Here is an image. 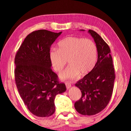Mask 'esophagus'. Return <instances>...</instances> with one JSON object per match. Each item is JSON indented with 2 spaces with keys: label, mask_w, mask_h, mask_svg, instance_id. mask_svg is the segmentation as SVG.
<instances>
[{
  "label": "esophagus",
  "mask_w": 131,
  "mask_h": 131,
  "mask_svg": "<svg viewBox=\"0 0 131 131\" xmlns=\"http://www.w3.org/2000/svg\"><path fill=\"white\" fill-rule=\"evenodd\" d=\"M65 85H66V88L67 89H69L72 86V85L70 84V83L69 82H66L65 83Z\"/></svg>",
  "instance_id": "obj_1"
}]
</instances>
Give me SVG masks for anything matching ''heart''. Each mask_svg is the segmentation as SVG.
I'll return each mask as SVG.
<instances>
[{
    "mask_svg": "<svg viewBox=\"0 0 131 131\" xmlns=\"http://www.w3.org/2000/svg\"><path fill=\"white\" fill-rule=\"evenodd\" d=\"M58 50L50 53L52 67L57 72L65 68L67 61L69 66L60 74L62 79H74L84 76L93 69L97 59V47L92 40L69 36L58 44Z\"/></svg>",
    "mask_w": 131,
    "mask_h": 131,
    "instance_id": "1",
    "label": "heart"
}]
</instances>
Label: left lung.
Wrapping results in <instances>:
<instances>
[{
  "label": "left lung",
  "mask_w": 131,
  "mask_h": 131,
  "mask_svg": "<svg viewBox=\"0 0 131 131\" xmlns=\"http://www.w3.org/2000/svg\"><path fill=\"white\" fill-rule=\"evenodd\" d=\"M89 32L96 43L98 59L93 69L75 84L82 95L74 108L81 115L90 116L100 112L108 104L116 75L108 45L94 31L89 30Z\"/></svg>",
  "instance_id": "1"
}]
</instances>
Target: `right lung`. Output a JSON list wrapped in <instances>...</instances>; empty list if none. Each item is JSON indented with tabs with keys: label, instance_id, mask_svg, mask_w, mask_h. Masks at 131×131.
<instances>
[{
	"label": "right lung",
	"instance_id": "1",
	"mask_svg": "<svg viewBox=\"0 0 131 131\" xmlns=\"http://www.w3.org/2000/svg\"><path fill=\"white\" fill-rule=\"evenodd\" d=\"M62 32L34 31L26 37L15 57V84L27 109L38 117L55 112L56 95L66 91L65 84L51 69V45Z\"/></svg>",
	"mask_w": 131,
	"mask_h": 131
}]
</instances>
